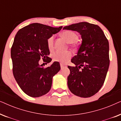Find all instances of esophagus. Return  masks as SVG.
Listing matches in <instances>:
<instances>
[{"label":"esophagus","mask_w":121,"mask_h":121,"mask_svg":"<svg viewBox=\"0 0 121 121\" xmlns=\"http://www.w3.org/2000/svg\"><path fill=\"white\" fill-rule=\"evenodd\" d=\"M60 65L61 69H64V68H65V67H66V65H64V64H62V63H60Z\"/></svg>","instance_id":"esophagus-1"}]
</instances>
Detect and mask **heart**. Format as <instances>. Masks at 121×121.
Here are the masks:
<instances>
[{
    "mask_svg": "<svg viewBox=\"0 0 121 121\" xmlns=\"http://www.w3.org/2000/svg\"><path fill=\"white\" fill-rule=\"evenodd\" d=\"M62 36L69 43H74L78 39V36L72 31L67 30L62 34ZM54 36H51L47 40V45L49 49L52 50L54 46ZM72 57V53L70 51H57L52 54L53 60L56 62H59L62 63H65Z\"/></svg>",
    "mask_w": 121,
    "mask_h": 121,
    "instance_id": "heart-1",
    "label": "heart"
}]
</instances>
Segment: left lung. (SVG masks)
Masks as SVG:
<instances>
[{
	"instance_id": "8db88e82",
	"label": "left lung",
	"mask_w": 121,
	"mask_h": 121,
	"mask_svg": "<svg viewBox=\"0 0 121 121\" xmlns=\"http://www.w3.org/2000/svg\"><path fill=\"white\" fill-rule=\"evenodd\" d=\"M63 29L77 31L82 39L77 55L72 59L75 66L68 67L70 71L68 86L75 95L90 97L105 82L110 65L108 39L98 25L86 22L65 26Z\"/></svg>"
}]
</instances>
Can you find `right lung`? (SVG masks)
<instances>
[{
    "label": "right lung",
    "mask_w": 121,
    "mask_h": 121,
    "mask_svg": "<svg viewBox=\"0 0 121 121\" xmlns=\"http://www.w3.org/2000/svg\"><path fill=\"white\" fill-rule=\"evenodd\" d=\"M62 27L34 23L19 30L15 35L11 48L13 75L21 90L30 96L37 97L48 92L53 77L60 70L58 62L44 68L39 60L51 62L47 40Z\"/></svg>",
    "instance_id": "right-lung-1"
}]
</instances>
